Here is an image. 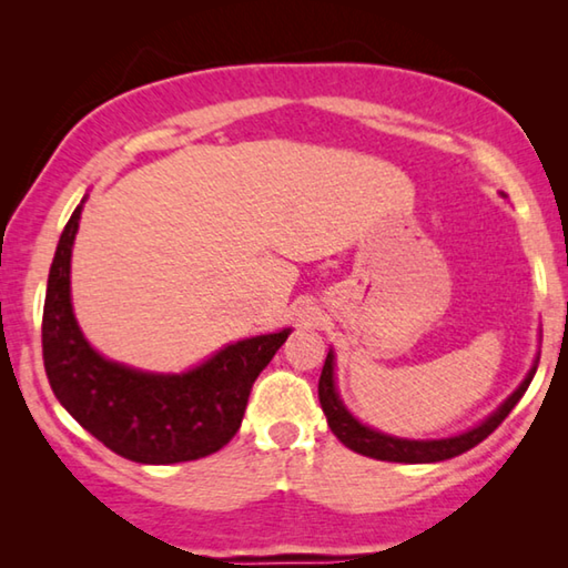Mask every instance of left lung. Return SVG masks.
<instances>
[{
    "instance_id": "1",
    "label": "left lung",
    "mask_w": 568,
    "mask_h": 568,
    "mask_svg": "<svg viewBox=\"0 0 568 568\" xmlns=\"http://www.w3.org/2000/svg\"><path fill=\"white\" fill-rule=\"evenodd\" d=\"M538 368V355L531 365V371L526 373V378L521 381L511 396H508L501 406H498L491 416L484 418L478 426L464 430L458 436H448V438H426V440H416V438H398V436H388L381 434V430L365 426L353 413L345 408V403L338 396V388H335V353L333 348L328 351V358H325L321 381H318V398L325 418H328V426L343 446H348L351 450L368 458H378V460H390V464H438V460H448L454 456L466 454L474 446H478L480 440L488 438L494 430L501 426L504 418L514 410V406L528 388V383L534 381V373Z\"/></svg>"
}]
</instances>
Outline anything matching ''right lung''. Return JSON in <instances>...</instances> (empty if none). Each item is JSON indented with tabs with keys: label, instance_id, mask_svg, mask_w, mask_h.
Segmentation results:
<instances>
[{
	"label": "right lung",
	"instance_id": "obj_1",
	"mask_svg": "<svg viewBox=\"0 0 568 568\" xmlns=\"http://www.w3.org/2000/svg\"><path fill=\"white\" fill-rule=\"evenodd\" d=\"M84 200L64 225L47 281L42 355L57 400L84 430L134 464L205 458L237 434L247 396L291 328L253 335L182 373H150L92 348L72 311V247Z\"/></svg>",
	"mask_w": 568,
	"mask_h": 568
}]
</instances>
